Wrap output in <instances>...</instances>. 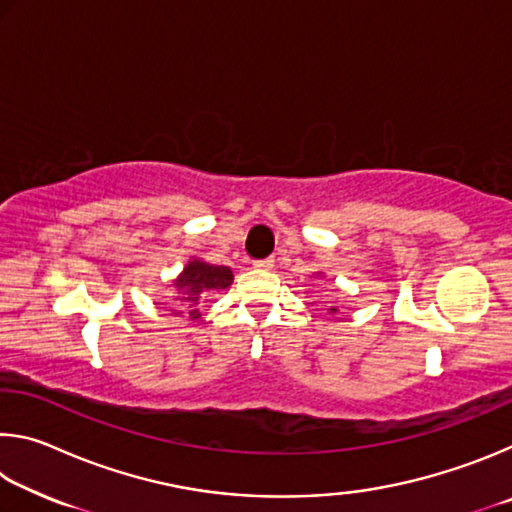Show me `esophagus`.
Instances as JSON below:
<instances>
[{"label":"esophagus","mask_w":512,"mask_h":512,"mask_svg":"<svg viewBox=\"0 0 512 512\" xmlns=\"http://www.w3.org/2000/svg\"><path fill=\"white\" fill-rule=\"evenodd\" d=\"M273 264H275V259L273 257H266V259H257L253 266L259 268V271H271Z\"/></svg>","instance_id":"34e87169"}]
</instances>
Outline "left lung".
<instances>
[{
	"label": "left lung",
	"mask_w": 512,
	"mask_h": 512,
	"mask_svg": "<svg viewBox=\"0 0 512 512\" xmlns=\"http://www.w3.org/2000/svg\"><path fill=\"white\" fill-rule=\"evenodd\" d=\"M329 311H332V314H334V311H336V309H334V307H332V309H329Z\"/></svg>",
	"instance_id": "8db88e82"
}]
</instances>
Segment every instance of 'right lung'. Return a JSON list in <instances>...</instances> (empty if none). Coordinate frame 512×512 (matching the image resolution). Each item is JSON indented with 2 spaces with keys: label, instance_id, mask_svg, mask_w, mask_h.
Masks as SVG:
<instances>
[{
  "label": "right lung",
  "instance_id": "1",
  "mask_svg": "<svg viewBox=\"0 0 512 512\" xmlns=\"http://www.w3.org/2000/svg\"><path fill=\"white\" fill-rule=\"evenodd\" d=\"M232 284V271L225 266H212L205 264L201 259H194L185 266L183 275L176 280V287L180 291V296L176 298L180 302V307L185 311H176L173 314H189L194 320L201 318V311H198V302L203 300L205 291H214V289H228Z\"/></svg>",
  "mask_w": 512,
  "mask_h": 512
}]
</instances>
